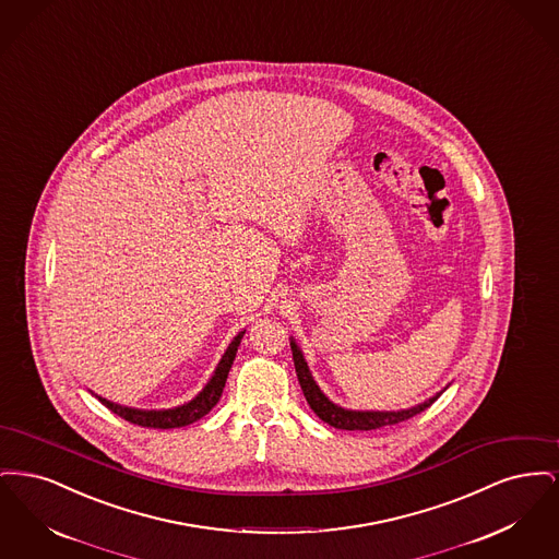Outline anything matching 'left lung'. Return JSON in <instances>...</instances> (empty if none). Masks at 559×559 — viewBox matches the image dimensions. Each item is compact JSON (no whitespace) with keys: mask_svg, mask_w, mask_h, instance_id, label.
<instances>
[{"mask_svg":"<svg viewBox=\"0 0 559 559\" xmlns=\"http://www.w3.org/2000/svg\"><path fill=\"white\" fill-rule=\"evenodd\" d=\"M293 362H295V372H297V379H299V385H301V392L308 400L310 408L317 413V417L322 419L324 424L329 426L337 427V429H379V427L396 426L400 421H406L419 413H424L426 408H429L436 400L440 399V394H436L433 399L427 400L419 406H413L408 411H399V413H371V411H346L337 404H333L331 400L326 399L322 392H320L317 381L312 379L310 369L299 352V347L295 346V342H292Z\"/></svg>","mask_w":559,"mask_h":559,"instance_id":"obj_1","label":"left lung"}]
</instances>
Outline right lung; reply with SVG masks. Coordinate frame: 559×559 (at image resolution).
<instances>
[{
	"mask_svg": "<svg viewBox=\"0 0 559 559\" xmlns=\"http://www.w3.org/2000/svg\"><path fill=\"white\" fill-rule=\"evenodd\" d=\"M242 335H245V331H240L239 335L233 340V344L228 346L226 354L222 356L217 369L213 372L212 381L205 385V390L197 399L190 400L185 406L169 408V411H138V408H128V406L112 404V402L100 399V396H98V400L107 408H110L115 415H119L121 419L130 421L133 426L153 427V429L190 426V424L199 421L201 417H205L213 406L217 404V400H219L222 392H224V385H226L230 367L235 362V356H237V349H239Z\"/></svg>",
	"mask_w": 559,
	"mask_h": 559,
	"instance_id": "1",
	"label": "right lung"
}]
</instances>
